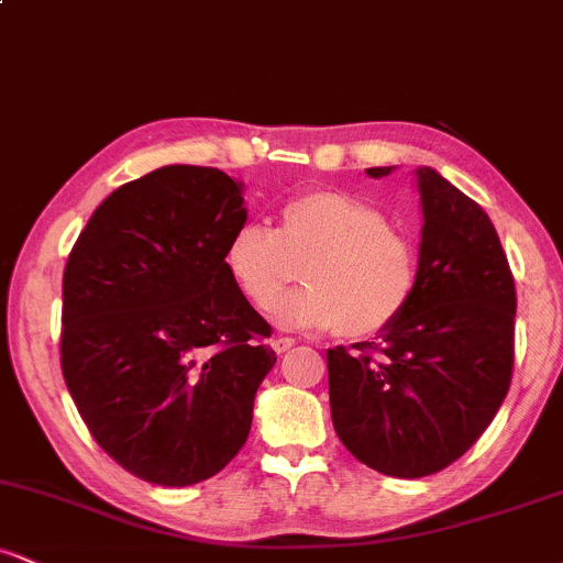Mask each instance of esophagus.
<instances>
[{
  "instance_id": "obj_1",
  "label": "esophagus",
  "mask_w": 563,
  "mask_h": 563,
  "mask_svg": "<svg viewBox=\"0 0 563 563\" xmlns=\"http://www.w3.org/2000/svg\"><path fill=\"white\" fill-rule=\"evenodd\" d=\"M290 346H294V339H288V335H277V339H273V349L277 354H286Z\"/></svg>"
}]
</instances>
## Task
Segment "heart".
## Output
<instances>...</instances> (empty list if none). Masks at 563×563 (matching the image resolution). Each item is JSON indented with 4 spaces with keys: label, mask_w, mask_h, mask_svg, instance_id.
Here are the masks:
<instances>
[{
    "label": "heart",
    "mask_w": 563,
    "mask_h": 563,
    "mask_svg": "<svg viewBox=\"0 0 563 563\" xmlns=\"http://www.w3.org/2000/svg\"><path fill=\"white\" fill-rule=\"evenodd\" d=\"M302 267L308 286L275 305L283 328H331L346 339L384 333L416 294L418 256L389 217L363 198L314 190L290 198L277 230L245 222L230 235L224 269L256 309Z\"/></svg>",
    "instance_id": "1"
}]
</instances>
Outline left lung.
I'll return each instance as SVG.
<instances>
[{"label": "left lung", "mask_w": 563, "mask_h": 563, "mask_svg": "<svg viewBox=\"0 0 563 563\" xmlns=\"http://www.w3.org/2000/svg\"><path fill=\"white\" fill-rule=\"evenodd\" d=\"M365 172L380 179L394 166ZM416 185V294L376 341L328 349L335 434L397 479L457 461L493 423L514 371L516 290L493 222L431 166H418Z\"/></svg>", "instance_id": "left-lung-1"}]
</instances>
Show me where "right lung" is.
Listing matches in <instances>:
<instances>
[{
	"mask_svg": "<svg viewBox=\"0 0 563 563\" xmlns=\"http://www.w3.org/2000/svg\"><path fill=\"white\" fill-rule=\"evenodd\" d=\"M245 219L243 183L211 166H161L97 206L63 273L70 397L95 442L161 487L228 466L277 363L260 344L269 325L224 269Z\"/></svg>",
	"mask_w": 563,
	"mask_h": 563,
	"instance_id": "1",
	"label": "right lung"
}]
</instances>
